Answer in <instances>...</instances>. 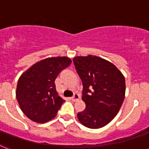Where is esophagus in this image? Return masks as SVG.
<instances>
[{
	"label": "esophagus",
	"instance_id": "1",
	"mask_svg": "<svg viewBox=\"0 0 149 149\" xmlns=\"http://www.w3.org/2000/svg\"><path fill=\"white\" fill-rule=\"evenodd\" d=\"M79 98H80V96H79V94L74 93V95H72V97H71V100H72V101L75 102V101H77L78 100H79Z\"/></svg>",
	"mask_w": 149,
	"mask_h": 149
}]
</instances>
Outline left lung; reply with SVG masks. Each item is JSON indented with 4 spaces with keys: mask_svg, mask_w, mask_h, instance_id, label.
I'll list each match as a JSON object with an SVG mask.
<instances>
[{
    "mask_svg": "<svg viewBox=\"0 0 149 149\" xmlns=\"http://www.w3.org/2000/svg\"><path fill=\"white\" fill-rule=\"evenodd\" d=\"M83 82L82 100L86 109L77 114L79 121L89 129L105 126L118 114L125 93V80L109 61L96 56L73 58Z\"/></svg>",
    "mask_w": 149,
    "mask_h": 149,
    "instance_id": "obj_1",
    "label": "left lung"
}]
</instances>
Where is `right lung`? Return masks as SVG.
I'll list each match as a JSON object with an SVG mask.
<instances>
[{
  "instance_id": "1",
  "label": "right lung",
  "mask_w": 149,
  "mask_h": 149,
  "mask_svg": "<svg viewBox=\"0 0 149 149\" xmlns=\"http://www.w3.org/2000/svg\"><path fill=\"white\" fill-rule=\"evenodd\" d=\"M71 63L66 56L47 58L33 64L20 76L16 97L20 109L31 120L44 123L56 116L65 100L56 93L54 81Z\"/></svg>"
}]
</instances>
